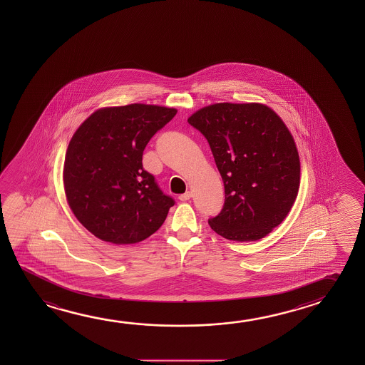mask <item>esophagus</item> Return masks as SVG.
<instances>
[{"label": "esophagus", "instance_id": "obj_1", "mask_svg": "<svg viewBox=\"0 0 365 365\" xmlns=\"http://www.w3.org/2000/svg\"><path fill=\"white\" fill-rule=\"evenodd\" d=\"M190 198H191V192H185V193L180 196V201H188Z\"/></svg>", "mask_w": 365, "mask_h": 365}]
</instances>
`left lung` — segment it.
Returning a JSON list of instances; mask_svg holds the SVG:
<instances>
[{
    "label": "left lung",
    "mask_w": 365,
    "mask_h": 365,
    "mask_svg": "<svg viewBox=\"0 0 365 365\" xmlns=\"http://www.w3.org/2000/svg\"><path fill=\"white\" fill-rule=\"evenodd\" d=\"M220 172L225 201L211 229L237 242L263 238L287 217L298 195L300 162L280 117L258 103H217L188 118Z\"/></svg>",
    "instance_id": "8db88e82"
}]
</instances>
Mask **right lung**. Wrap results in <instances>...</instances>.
<instances>
[{"instance_id":"add662e5","label":"right lung","mask_w":365,"mask_h":365,"mask_svg":"<svg viewBox=\"0 0 365 365\" xmlns=\"http://www.w3.org/2000/svg\"><path fill=\"white\" fill-rule=\"evenodd\" d=\"M175 114L174 108L148 104L102 108L73 133L65 193L73 215L96 238L132 245L162 227L174 200L143 168V153Z\"/></svg>"}]
</instances>
